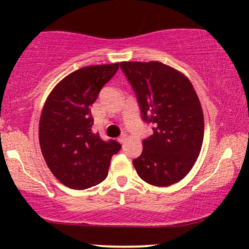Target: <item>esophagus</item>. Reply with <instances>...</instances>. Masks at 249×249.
Wrapping results in <instances>:
<instances>
[{"mask_svg":"<svg viewBox=\"0 0 249 249\" xmlns=\"http://www.w3.org/2000/svg\"><path fill=\"white\" fill-rule=\"evenodd\" d=\"M125 141H126V134H122V136L118 138V142H121V144H124Z\"/></svg>","mask_w":249,"mask_h":249,"instance_id":"1","label":"esophagus"}]
</instances>
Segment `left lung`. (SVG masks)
<instances>
[{
  "label": "left lung",
  "mask_w": 249,
  "mask_h": 249,
  "mask_svg": "<svg viewBox=\"0 0 249 249\" xmlns=\"http://www.w3.org/2000/svg\"><path fill=\"white\" fill-rule=\"evenodd\" d=\"M121 69L136 93L142 121L153 126L133 166L147 184H176L192 170L204 141L196 90L187 77L160 62H122Z\"/></svg>",
  "instance_id": "left-lung-1"
}]
</instances>
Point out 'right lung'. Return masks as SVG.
Instances as JSON below:
<instances>
[{
  "label": "right lung",
  "instance_id": "1",
  "mask_svg": "<svg viewBox=\"0 0 249 249\" xmlns=\"http://www.w3.org/2000/svg\"><path fill=\"white\" fill-rule=\"evenodd\" d=\"M119 63L85 67L63 78L51 91L39 119V145L48 167L63 185L87 190L107 177L122 146L105 142L91 127L90 107L115 76Z\"/></svg>",
  "mask_w": 249,
  "mask_h": 249
}]
</instances>
